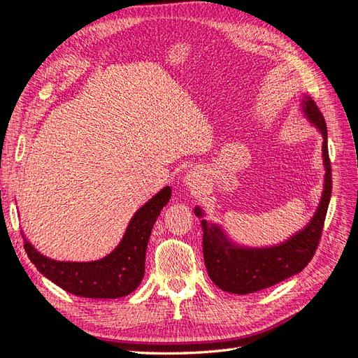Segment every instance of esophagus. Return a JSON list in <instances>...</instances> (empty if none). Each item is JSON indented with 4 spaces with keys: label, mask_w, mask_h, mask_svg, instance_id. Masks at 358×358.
Wrapping results in <instances>:
<instances>
[{
    "label": "esophagus",
    "mask_w": 358,
    "mask_h": 358,
    "mask_svg": "<svg viewBox=\"0 0 358 358\" xmlns=\"http://www.w3.org/2000/svg\"><path fill=\"white\" fill-rule=\"evenodd\" d=\"M185 187L188 188V191L192 192H197L203 188L204 185V178H203V171L200 169H191L187 175H185Z\"/></svg>",
    "instance_id": "esophagus-1"
}]
</instances>
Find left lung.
<instances>
[{
	"mask_svg": "<svg viewBox=\"0 0 358 358\" xmlns=\"http://www.w3.org/2000/svg\"><path fill=\"white\" fill-rule=\"evenodd\" d=\"M300 109L322 136V164L326 170L320 204L306 227L278 245L263 248L242 246L233 242L220 224L204 220V212L200 206L194 209L203 229L206 268L212 282L225 292L243 296L276 285L301 272L315 254L331 197L327 125L310 96L303 95Z\"/></svg>",
	"mask_w": 358,
	"mask_h": 358,
	"instance_id": "8db88e82",
	"label": "left lung"
}]
</instances>
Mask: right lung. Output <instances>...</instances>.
Instances as JSON below:
<instances>
[{
  "instance_id": "obj_1",
  "label": "right lung",
  "mask_w": 358,
  "mask_h": 358,
  "mask_svg": "<svg viewBox=\"0 0 358 358\" xmlns=\"http://www.w3.org/2000/svg\"><path fill=\"white\" fill-rule=\"evenodd\" d=\"M171 188L164 187L148 200L128 222L121 242L95 262H58L40 254L22 231L24 248L38 272L74 296L119 299L133 292L145 276V257L150 231L169 203Z\"/></svg>"
}]
</instances>
